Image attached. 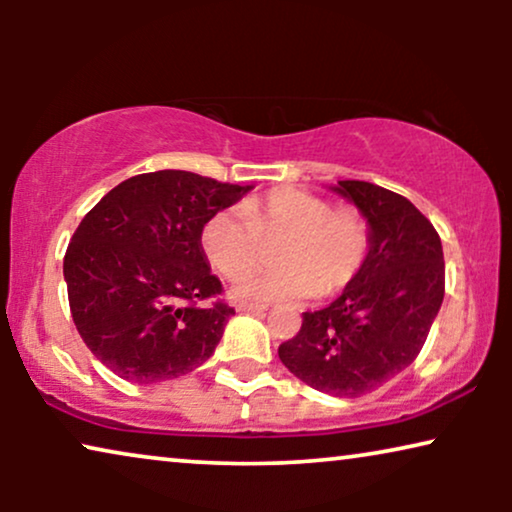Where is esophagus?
I'll use <instances>...</instances> for the list:
<instances>
[{
  "instance_id": "34e87169",
  "label": "esophagus",
  "mask_w": 512,
  "mask_h": 512,
  "mask_svg": "<svg viewBox=\"0 0 512 512\" xmlns=\"http://www.w3.org/2000/svg\"><path fill=\"white\" fill-rule=\"evenodd\" d=\"M237 312H251V314H261V312H265V305H254V303H240V305H237Z\"/></svg>"
}]
</instances>
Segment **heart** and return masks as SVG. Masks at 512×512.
Returning a JSON list of instances; mask_svg holds the SVG:
<instances>
[{"label":"heart","instance_id":"obj_1","mask_svg":"<svg viewBox=\"0 0 512 512\" xmlns=\"http://www.w3.org/2000/svg\"><path fill=\"white\" fill-rule=\"evenodd\" d=\"M286 242L275 263L233 286L235 300L303 303L333 296L352 282L368 254V226L349 207L333 209L321 195L300 188H275L244 200L242 209L214 214L202 228V249L221 275L237 279L261 261V240Z\"/></svg>","mask_w":512,"mask_h":512}]
</instances>
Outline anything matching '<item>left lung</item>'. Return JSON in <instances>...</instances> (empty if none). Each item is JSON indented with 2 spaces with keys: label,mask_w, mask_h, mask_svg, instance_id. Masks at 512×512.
<instances>
[{
  "label": "left lung",
  "mask_w": 512,
  "mask_h": 512,
  "mask_svg": "<svg viewBox=\"0 0 512 512\" xmlns=\"http://www.w3.org/2000/svg\"><path fill=\"white\" fill-rule=\"evenodd\" d=\"M368 226L361 270L324 310L305 312L279 359L331 396L370 394L417 359L445 296L443 244L408 198L368 181L328 186Z\"/></svg>",
  "instance_id": "left-lung-1"
}]
</instances>
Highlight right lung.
Returning <instances> with one entry per match:
<instances>
[{
    "label": "right lung",
    "mask_w": 512,
    "mask_h": 512,
    "mask_svg": "<svg viewBox=\"0 0 512 512\" xmlns=\"http://www.w3.org/2000/svg\"><path fill=\"white\" fill-rule=\"evenodd\" d=\"M254 186L184 170L125 179L76 228L65 254L69 310L90 352L118 377L153 384L202 366L233 307L221 293L202 228Z\"/></svg>",
    "instance_id": "1"
}]
</instances>
